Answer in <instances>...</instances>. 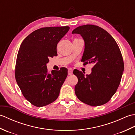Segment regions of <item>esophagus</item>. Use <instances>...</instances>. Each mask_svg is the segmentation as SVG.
<instances>
[{
  "label": "esophagus",
  "instance_id": "esophagus-1",
  "mask_svg": "<svg viewBox=\"0 0 135 135\" xmlns=\"http://www.w3.org/2000/svg\"><path fill=\"white\" fill-rule=\"evenodd\" d=\"M73 73V70L71 68H69L68 70V75H72Z\"/></svg>",
  "mask_w": 135,
  "mask_h": 135
}]
</instances>
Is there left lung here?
Instances as JSON below:
<instances>
[{
    "label": "left lung",
    "mask_w": 135,
    "mask_h": 135,
    "mask_svg": "<svg viewBox=\"0 0 135 135\" xmlns=\"http://www.w3.org/2000/svg\"><path fill=\"white\" fill-rule=\"evenodd\" d=\"M85 41L81 61L94 64L90 75L74 70L78 81L75 93L78 99L91 106L102 105L111 99L121 82L124 64L117 42L110 33L94 25H84L74 30Z\"/></svg>",
    "instance_id": "8db88e82"
}]
</instances>
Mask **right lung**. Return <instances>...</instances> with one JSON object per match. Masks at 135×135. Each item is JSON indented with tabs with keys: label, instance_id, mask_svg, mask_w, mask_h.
Returning a JSON list of instances; mask_svg holds the SVG:
<instances>
[{
	"label": "right lung",
	"instance_id": "1",
	"mask_svg": "<svg viewBox=\"0 0 135 135\" xmlns=\"http://www.w3.org/2000/svg\"><path fill=\"white\" fill-rule=\"evenodd\" d=\"M70 27H50L34 31L22 41L17 54L15 77L24 97L36 107L57 99L68 75L65 67L47 71L50 57L57 56V45Z\"/></svg>",
	"mask_w": 135,
	"mask_h": 135
}]
</instances>
